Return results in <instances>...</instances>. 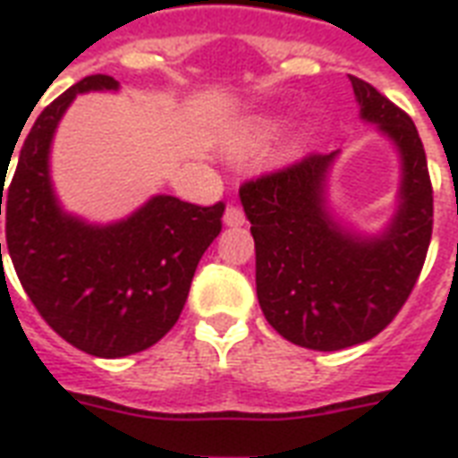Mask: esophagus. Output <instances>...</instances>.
Here are the masks:
<instances>
[{
  "label": "esophagus",
  "mask_w": 458,
  "mask_h": 458,
  "mask_svg": "<svg viewBox=\"0 0 458 458\" xmlns=\"http://www.w3.org/2000/svg\"><path fill=\"white\" fill-rule=\"evenodd\" d=\"M223 221L230 228H237V225H244V211L240 207H228L225 208V216H223Z\"/></svg>",
  "instance_id": "34e87169"
}]
</instances>
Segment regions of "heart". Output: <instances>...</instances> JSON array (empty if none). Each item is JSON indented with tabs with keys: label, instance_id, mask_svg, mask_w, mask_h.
<instances>
[{
	"label": "heart",
	"instance_id": "b5f03b06",
	"mask_svg": "<svg viewBox=\"0 0 458 458\" xmlns=\"http://www.w3.org/2000/svg\"><path fill=\"white\" fill-rule=\"evenodd\" d=\"M283 128H285V116H280V114H257V116L244 118L242 123L237 125V131L233 132V140H230V147L235 152L261 149L271 140L278 138ZM306 138H309L306 132L300 135V138L294 140V147L304 145Z\"/></svg>",
	"mask_w": 458,
	"mask_h": 458
}]
</instances>
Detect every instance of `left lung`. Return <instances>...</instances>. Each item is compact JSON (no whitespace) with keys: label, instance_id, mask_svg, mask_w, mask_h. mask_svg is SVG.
I'll return each instance as SVG.
<instances>
[{"label":"left lung","instance_id":"obj_1","mask_svg":"<svg viewBox=\"0 0 458 458\" xmlns=\"http://www.w3.org/2000/svg\"><path fill=\"white\" fill-rule=\"evenodd\" d=\"M359 114L402 161L397 208L380 233L344 228L327 204L333 154H309L240 187L257 250V297L285 340L337 352L376 337L409 300L433 235V185L419 131L404 111L349 75Z\"/></svg>","mask_w":458,"mask_h":458}]
</instances>
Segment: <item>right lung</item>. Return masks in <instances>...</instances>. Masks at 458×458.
<instances>
[{"mask_svg": "<svg viewBox=\"0 0 458 458\" xmlns=\"http://www.w3.org/2000/svg\"><path fill=\"white\" fill-rule=\"evenodd\" d=\"M116 89L111 75H88L54 99L32 123L6 192L0 187L21 285L54 333L102 359L138 354L175 326L225 211L223 201L197 207L157 194L128 218L99 225L61 208L49 175L59 121L82 92Z\"/></svg>", "mask_w": 458, "mask_h": 458, "instance_id": "obj_1", "label": "right lung"}]
</instances>
